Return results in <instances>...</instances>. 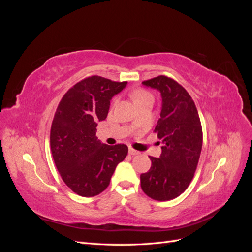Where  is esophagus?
I'll use <instances>...</instances> for the list:
<instances>
[{
    "mask_svg": "<svg viewBox=\"0 0 252 252\" xmlns=\"http://www.w3.org/2000/svg\"><path fill=\"white\" fill-rule=\"evenodd\" d=\"M139 154H140L139 151H136V150H134L132 148H129V155H130V156H136V155H139Z\"/></svg>",
    "mask_w": 252,
    "mask_h": 252,
    "instance_id": "1",
    "label": "esophagus"
}]
</instances>
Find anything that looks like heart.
<instances>
[{
	"label": "heart",
	"instance_id": "obj_1",
	"mask_svg": "<svg viewBox=\"0 0 252 252\" xmlns=\"http://www.w3.org/2000/svg\"><path fill=\"white\" fill-rule=\"evenodd\" d=\"M148 95H150V94L147 93V91H145V90H138V91H135V93H133L132 97H133L134 102H136V101L141 100V98H143V97H145V96H148Z\"/></svg>",
	"mask_w": 252,
	"mask_h": 252
}]
</instances>
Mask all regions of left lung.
<instances>
[{
	"instance_id": "1",
	"label": "left lung",
	"mask_w": 252,
	"mask_h": 252,
	"mask_svg": "<svg viewBox=\"0 0 252 252\" xmlns=\"http://www.w3.org/2000/svg\"><path fill=\"white\" fill-rule=\"evenodd\" d=\"M143 85L161 93V118L155 132L163 146L159 158L149 157L151 167L141 174V187L151 199L169 201L193 179L203 144L201 121L191 96L177 81L158 75Z\"/></svg>"
}]
</instances>
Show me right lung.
<instances>
[{"label": "right lung", "mask_w": 252, "mask_h": 252, "mask_svg": "<svg viewBox=\"0 0 252 252\" xmlns=\"http://www.w3.org/2000/svg\"><path fill=\"white\" fill-rule=\"evenodd\" d=\"M126 85L93 75L72 86L58 106L50 130L51 154L65 184L81 196L103 192L128 154L126 145L109 146L95 135L97 122L107 118L110 100Z\"/></svg>", "instance_id": "right-lung-1"}]
</instances>
